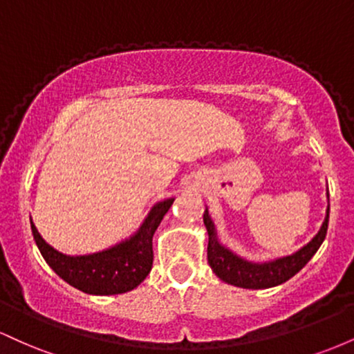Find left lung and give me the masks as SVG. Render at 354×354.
I'll use <instances>...</instances> for the list:
<instances>
[{
  "label": "left lung",
  "mask_w": 354,
  "mask_h": 354,
  "mask_svg": "<svg viewBox=\"0 0 354 354\" xmlns=\"http://www.w3.org/2000/svg\"><path fill=\"white\" fill-rule=\"evenodd\" d=\"M203 221H205L206 230H208V263L214 274L225 283L234 284V286L248 288V290H265V288L278 286V284L293 278L315 256L316 251L319 250L321 243L326 238L330 208L326 211V219H324L319 233L306 246L301 248L298 253L281 259H274V261L270 263H263V265L248 263L231 253L230 250H226L225 246L219 245L216 230H214L213 221L208 216V209L203 214Z\"/></svg>",
  "instance_id": "1"
}]
</instances>
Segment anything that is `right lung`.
Wrapping results in <instances>:
<instances>
[{
    "mask_svg": "<svg viewBox=\"0 0 354 354\" xmlns=\"http://www.w3.org/2000/svg\"><path fill=\"white\" fill-rule=\"evenodd\" d=\"M173 201L158 203L131 239L95 254H61L39 236L33 223L31 231L43 258L68 284L88 295H121L135 290L151 271L153 234Z\"/></svg>",
    "mask_w": 354,
    "mask_h": 354,
    "instance_id": "1",
    "label": "right lung"
}]
</instances>
